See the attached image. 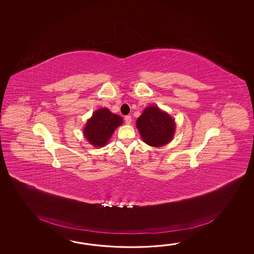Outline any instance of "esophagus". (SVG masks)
<instances>
[{"label":"esophagus","mask_w":254,"mask_h":254,"mask_svg":"<svg viewBox=\"0 0 254 254\" xmlns=\"http://www.w3.org/2000/svg\"><path fill=\"white\" fill-rule=\"evenodd\" d=\"M125 123H126V125H130V123H131V117H130L129 115L125 116Z\"/></svg>","instance_id":"esophagus-1"}]
</instances>
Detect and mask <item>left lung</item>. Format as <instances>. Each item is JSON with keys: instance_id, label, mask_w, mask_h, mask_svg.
<instances>
[{"instance_id": "obj_1", "label": "left lung", "mask_w": 254, "mask_h": 254, "mask_svg": "<svg viewBox=\"0 0 254 254\" xmlns=\"http://www.w3.org/2000/svg\"><path fill=\"white\" fill-rule=\"evenodd\" d=\"M142 140L148 145L161 147L173 140L175 132L174 120L158 106H149L136 121Z\"/></svg>"}]
</instances>
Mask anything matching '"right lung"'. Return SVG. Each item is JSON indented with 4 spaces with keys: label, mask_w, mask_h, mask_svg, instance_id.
Returning <instances> with one entry per match:
<instances>
[{
    "label": "right lung",
    "mask_w": 254,
    "mask_h": 254,
    "mask_svg": "<svg viewBox=\"0 0 254 254\" xmlns=\"http://www.w3.org/2000/svg\"><path fill=\"white\" fill-rule=\"evenodd\" d=\"M123 124V118L112 114L107 108L99 109L87 121L83 134L94 147H103L107 143L115 129Z\"/></svg>",
    "instance_id": "1"
}]
</instances>
